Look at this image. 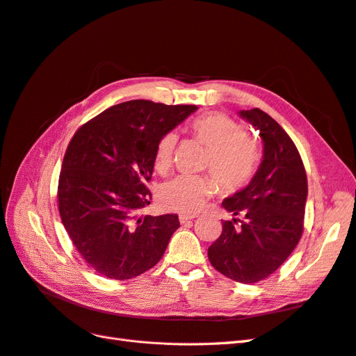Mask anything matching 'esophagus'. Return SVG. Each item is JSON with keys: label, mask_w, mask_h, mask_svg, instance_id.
Instances as JSON below:
<instances>
[{"label": "esophagus", "mask_w": 356, "mask_h": 356, "mask_svg": "<svg viewBox=\"0 0 356 356\" xmlns=\"http://www.w3.org/2000/svg\"><path fill=\"white\" fill-rule=\"evenodd\" d=\"M195 218H196V215L181 213V215H179V222H181V224H187V222H190L191 220H195Z\"/></svg>", "instance_id": "1"}]
</instances>
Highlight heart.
Returning a JSON list of instances; mask_svg holds the SVG:
<instances>
[{
	"instance_id": "heart-1",
	"label": "heart",
	"mask_w": 356,
	"mask_h": 356,
	"mask_svg": "<svg viewBox=\"0 0 356 356\" xmlns=\"http://www.w3.org/2000/svg\"><path fill=\"white\" fill-rule=\"evenodd\" d=\"M191 135L208 148L207 166L218 181L222 191L234 193L245 188L260 166V152L252 139L243 136L241 124L221 113L203 114L190 124ZM178 135L168 132L159 139L154 168L166 174L174 163ZM211 175H177L159 188V202L169 211L196 212L217 191Z\"/></svg>"
}]
</instances>
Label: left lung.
<instances>
[{
    "label": "left lung",
    "mask_w": 356,
    "mask_h": 356,
    "mask_svg": "<svg viewBox=\"0 0 356 356\" xmlns=\"http://www.w3.org/2000/svg\"><path fill=\"white\" fill-rule=\"evenodd\" d=\"M260 131L263 160L243 190L224 199L222 208L243 220L222 222L208 250L211 264L241 284H255L275 273L303 234L307 177L293 139L260 108L242 110Z\"/></svg>",
    "instance_id": "1"
}]
</instances>
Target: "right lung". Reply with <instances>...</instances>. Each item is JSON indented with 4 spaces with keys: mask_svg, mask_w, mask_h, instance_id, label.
Masks as SVG:
<instances>
[{
    "mask_svg": "<svg viewBox=\"0 0 356 356\" xmlns=\"http://www.w3.org/2000/svg\"><path fill=\"white\" fill-rule=\"evenodd\" d=\"M196 110V105L127 101L74 134L59 175V213L95 272L124 281L163 257L179 227L178 215L141 217L139 211L152 200L145 184L153 175L159 139Z\"/></svg>",
    "mask_w": 356,
    "mask_h": 356,
    "instance_id": "obj_1",
    "label": "right lung"
}]
</instances>
